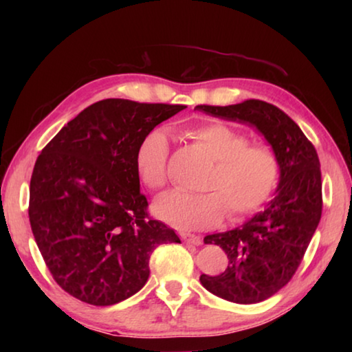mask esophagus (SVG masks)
<instances>
[{
	"mask_svg": "<svg viewBox=\"0 0 352 352\" xmlns=\"http://www.w3.org/2000/svg\"><path fill=\"white\" fill-rule=\"evenodd\" d=\"M182 239L186 243H192V245H201L204 243V239L200 236H194V234H183Z\"/></svg>",
	"mask_w": 352,
	"mask_h": 352,
	"instance_id": "1",
	"label": "esophagus"
}]
</instances>
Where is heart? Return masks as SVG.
Segmentation results:
<instances>
[{
  "instance_id": "1",
  "label": "heart",
  "mask_w": 352,
  "mask_h": 352,
  "mask_svg": "<svg viewBox=\"0 0 352 352\" xmlns=\"http://www.w3.org/2000/svg\"><path fill=\"white\" fill-rule=\"evenodd\" d=\"M188 135L216 162L204 184L210 192L194 195L172 190L155 200L157 216L180 231L216 226L228 208L239 219L258 210L270 197L279 178L273 148L250 146V138L225 124L211 122L190 129ZM170 140L168 130L155 129L136 148V170L148 189L158 190L169 178Z\"/></svg>"
}]
</instances>
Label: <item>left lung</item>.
I'll return each instance as SVG.
<instances>
[{"instance_id": "left-lung-1", "label": "left lung", "mask_w": 352, "mask_h": 352, "mask_svg": "<svg viewBox=\"0 0 352 352\" xmlns=\"http://www.w3.org/2000/svg\"><path fill=\"white\" fill-rule=\"evenodd\" d=\"M194 110L256 129L278 157L279 182L265 210L234 230L204 239L223 250L228 267L217 276L201 275V285L226 301L254 305L290 281L320 223L323 204L318 155L298 124L264 100L197 105Z\"/></svg>"}]
</instances>
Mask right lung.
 <instances>
[{
  "label": "right lung",
  "instance_id": "right-lung-1",
  "mask_svg": "<svg viewBox=\"0 0 352 352\" xmlns=\"http://www.w3.org/2000/svg\"><path fill=\"white\" fill-rule=\"evenodd\" d=\"M184 105L104 99L62 127L38 155L29 222L52 278L77 300L111 306L140 292L148 259L175 231L148 219L136 148Z\"/></svg>",
  "mask_w": 352,
  "mask_h": 352
}]
</instances>
